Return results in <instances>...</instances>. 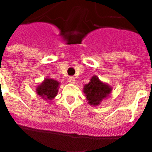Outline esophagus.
I'll return each mask as SVG.
<instances>
[{
    "label": "esophagus",
    "instance_id": "esophagus-1",
    "mask_svg": "<svg viewBox=\"0 0 152 152\" xmlns=\"http://www.w3.org/2000/svg\"><path fill=\"white\" fill-rule=\"evenodd\" d=\"M68 82H69L70 84H75V83H76V80H75V78L72 77V76H70L69 78H68Z\"/></svg>",
    "mask_w": 152,
    "mask_h": 152
}]
</instances>
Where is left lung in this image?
Instances as JSON below:
<instances>
[{
	"mask_svg": "<svg viewBox=\"0 0 152 152\" xmlns=\"http://www.w3.org/2000/svg\"><path fill=\"white\" fill-rule=\"evenodd\" d=\"M112 87L107 83L102 82L97 76H93L88 84L84 86L83 92L88 104L90 106L100 105L102 100L110 96Z\"/></svg>",
	"mask_w": 152,
	"mask_h": 152,
	"instance_id": "obj_1",
	"label": "left lung"
}]
</instances>
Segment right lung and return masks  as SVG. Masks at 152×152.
Masks as SVG:
<instances>
[{
  "label": "right lung",
  "mask_w": 152,
  "mask_h": 152,
  "mask_svg": "<svg viewBox=\"0 0 152 152\" xmlns=\"http://www.w3.org/2000/svg\"><path fill=\"white\" fill-rule=\"evenodd\" d=\"M60 82L47 77L36 87V92L39 97L48 102L53 100L58 94Z\"/></svg>",
  "instance_id": "1"
}]
</instances>
